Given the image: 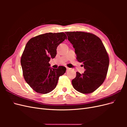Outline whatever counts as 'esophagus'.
Segmentation results:
<instances>
[{"mask_svg":"<svg viewBox=\"0 0 127 127\" xmlns=\"http://www.w3.org/2000/svg\"><path fill=\"white\" fill-rule=\"evenodd\" d=\"M66 69H67V71L70 69V68H68V67H66Z\"/></svg>","mask_w":127,"mask_h":127,"instance_id":"esophagus-1","label":"esophagus"}]
</instances>
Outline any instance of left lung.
Instances as JSON below:
<instances>
[{
	"mask_svg": "<svg viewBox=\"0 0 127 127\" xmlns=\"http://www.w3.org/2000/svg\"><path fill=\"white\" fill-rule=\"evenodd\" d=\"M72 44L76 59L83 63L85 71L76 72L72 80L75 89L83 94L92 93L104 81L108 70L109 58L102 41L93 34L84 32H67Z\"/></svg>",
	"mask_w": 127,
	"mask_h": 127,
	"instance_id": "1",
	"label": "left lung"
}]
</instances>
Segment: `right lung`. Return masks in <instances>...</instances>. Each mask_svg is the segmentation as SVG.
<instances>
[{
  "instance_id": "obj_1",
  "label": "right lung",
  "mask_w": 127,
  "mask_h": 127,
  "mask_svg": "<svg viewBox=\"0 0 127 127\" xmlns=\"http://www.w3.org/2000/svg\"><path fill=\"white\" fill-rule=\"evenodd\" d=\"M67 37L66 34L47 33L31 39L26 43L21 64L24 78L37 93L47 94L56 88L59 77L66 68L54 69L49 62L57 55V48Z\"/></svg>"
}]
</instances>
